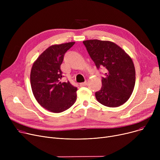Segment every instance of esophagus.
I'll list each match as a JSON object with an SVG mask.
<instances>
[{
    "instance_id": "obj_1",
    "label": "esophagus",
    "mask_w": 160,
    "mask_h": 160,
    "mask_svg": "<svg viewBox=\"0 0 160 160\" xmlns=\"http://www.w3.org/2000/svg\"><path fill=\"white\" fill-rule=\"evenodd\" d=\"M87 85V82H82L80 83V86L81 87H83V86H86Z\"/></svg>"
}]
</instances>
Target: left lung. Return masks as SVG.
Returning <instances> with one entry per match:
<instances>
[{"instance_id":"left-lung-1","label":"left lung","mask_w":160,"mask_h":160,"mask_svg":"<svg viewBox=\"0 0 160 160\" xmlns=\"http://www.w3.org/2000/svg\"><path fill=\"white\" fill-rule=\"evenodd\" d=\"M98 69L104 67L102 88L95 93L98 101L108 107H119L130 97L135 86L136 71L131 58L111 41H83Z\"/></svg>"}]
</instances>
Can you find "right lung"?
<instances>
[{
  "label": "right lung",
  "mask_w": 160,
  "mask_h": 160,
  "mask_svg": "<svg viewBox=\"0 0 160 160\" xmlns=\"http://www.w3.org/2000/svg\"><path fill=\"white\" fill-rule=\"evenodd\" d=\"M75 42L50 46L33 64L30 73L31 88L38 102L46 110L60 113L71 108L77 100V88L67 81L60 69L65 52Z\"/></svg>",
  "instance_id": "right-lung-1"
}]
</instances>
